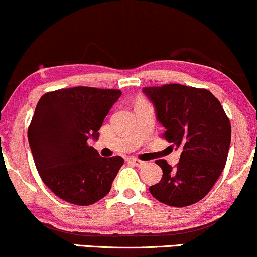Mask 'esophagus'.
Instances as JSON below:
<instances>
[{"mask_svg":"<svg viewBox=\"0 0 257 257\" xmlns=\"http://www.w3.org/2000/svg\"><path fill=\"white\" fill-rule=\"evenodd\" d=\"M130 161H131L132 164H135L136 166H137V167H142V166L146 165V162L141 161V160H138V159H136V158H131V159H130Z\"/></svg>","mask_w":257,"mask_h":257,"instance_id":"1","label":"esophagus"}]
</instances>
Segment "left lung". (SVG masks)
<instances>
[{"label": "left lung", "mask_w": 257, "mask_h": 257, "mask_svg": "<svg viewBox=\"0 0 257 257\" xmlns=\"http://www.w3.org/2000/svg\"><path fill=\"white\" fill-rule=\"evenodd\" d=\"M143 93L155 108L164 137L180 150L179 164L172 168L166 160L160 183L149 191L161 203L186 207L201 201L224 171L231 144V123L224 108L204 89L168 84L144 87Z\"/></svg>", "instance_id": "8db88e82"}]
</instances>
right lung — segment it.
Wrapping results in <instances>:
<instances>
[{"instance_id":"1","label":"right lung","mask_w":257,"mask_h":257,"mask_svg":"<svg viewBox=\"0 0 257 257\" xmlns=\"http://www.w3.org/2000/svg\"><path fill=\"white\" fill-rule=\"evenodd\" d=\"M121 96L119 90L77 86L56 90L36 105L27 138L45 185L63 201L89 206L111 189L123 159L102 158L87 144Z\"/></svg>"}]
</instances>
